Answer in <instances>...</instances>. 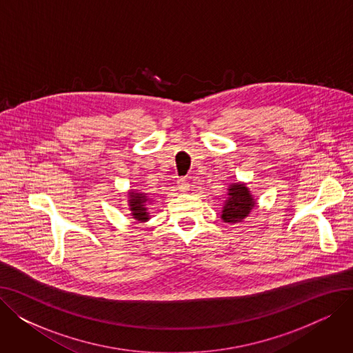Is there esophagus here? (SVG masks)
<instances>
[{
  "label": "esophagus",
  "mask_w": 353,
  "mask_h": 353,
  "mask_svg": "<svg viewBox=\"0 0 353 353\" xmlns=\"http://www.w3.org/2000/svg\"><path fill=\"white\" fill-rule=\"evenodd\" d=\"M189 188H190V184H189L188 179H179L177 180V189H179V192L186 193L189 190Z\"/></svg>",
  "instance_id": "obj_1"
}]
</instances>
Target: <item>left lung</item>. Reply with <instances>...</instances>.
<instances>
[{
  "mask_svg": "<svg viewBox=\"0 0 353 353\" xmlns=\"http://www.w3.org/2000/svg\"><path fill=\"white\" fill-rule=\"evenodd\" d=\"M256 206V199L250 193L246 183H232L228 188V197L221 209V220L225 223H239L246 219Z\"/></svg>",
  "mask_w": 353,
  "mask_h": 353,
  "instance_id": "obj_1",
  "label": "left lung"
}]
</instances>
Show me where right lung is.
Here are the masks:
<instances>
[{"label": "right lung", "mask_w": 353, "mask_h": 353, "mask_svg": "<svg viewBox=\"0 0 353 353\" xmlns=\"http://www.w3.org/2000/svg\"><path fill=\"white\" fill-rule=\"evenodd\" d=\"M127 201L133 219H136L139 223H143V221H147L150 219L148 208H150L153 200L147 193L140 190H130L127 193Z\"/></svg>", "instance_id": "right-lung-1"}]
</instances>
